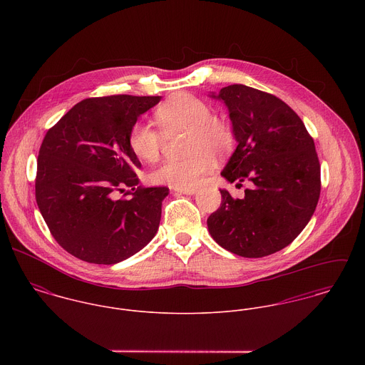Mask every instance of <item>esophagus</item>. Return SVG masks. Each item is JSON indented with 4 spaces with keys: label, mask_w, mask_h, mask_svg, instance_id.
Wrapping results in <instances>:
<instances>
[{
    "label": "esophagus",
    "mask_w": 365,
    "mask_h": 365,
    "mask_svg": "<svg viewBox=\"0 0 365 365\" xmlns=\"http://www.w3.org/2000/svg\"><path fill=\"white\" fill-rule=\"evenodd\" d=\"M174 191L178 194H184V195H194L197 192L195 188H174Z\"/></svg>",
    "instance_id": "1"
}]
</instances>
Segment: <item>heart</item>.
<instances>
[{
	"label": "heart",
	"instance_id": "obj_1",
	"mask_svg": "<svg viewBox=\"0 0 365 365\" xmlns=\"http://www.w3.org/2000/svg\"><path fill=\"white\" fill-rule=\"evenodd\" d=\"M212 113V106L204 100L188 93H175L155 110L163 132L142 120L132 126L128 136L129 148L135 156L148 163L156 161L160 156L164 135L185 132L182 150L187 156L161 163L150 174L153 182L173 188H194L212 170L213 155L222 157L232 152L236 142L232 125Z\"/></svg>",
	"mask_w": 365,
	"mask_h": 365
}]
</instances>
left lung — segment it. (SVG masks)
Returning <instances> with one entry per match:
<instances>
[{
  "mask_svg": "<svg viewBox=\"0 0 365 365\" xmlns=\"http://www.w3.org/2000/svg\"><path fill=\"white\" fill-rule=\"evenodd\" d=\"M212 98L229 109L237 148L220 173L253 182L243 200L220 190L208 217L213 240L233 255L259 259L291 245L312 217L320 195V164L302 119L284 101L233 84ZM237 184V185H239Z\"/></svg>",
  "mask_w": 365,
  "mask_h": 365,
  "instance_id": "obj_1",
  "label": "left lung"
}]
</instances>
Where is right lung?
<instances>
[{"instance_id":"add662e5","label":"right lung","mask_w":365,"mask_h":365,"mask_svg":"<svg viewBox=\"0 0 365 365\" xmlns=\"http://www.w3.org/2000/svg\"><path fill=\"white\" fill-rule=\"evenodd\" d=\"M160 100L87 98L48 130L38 156L35 195L54 240L71 256L116 264L155 237L168 188H136L142 164L128 136L138 118ZM118 192L130 198L116 199Z\"/></svg>"}]
</instances>
